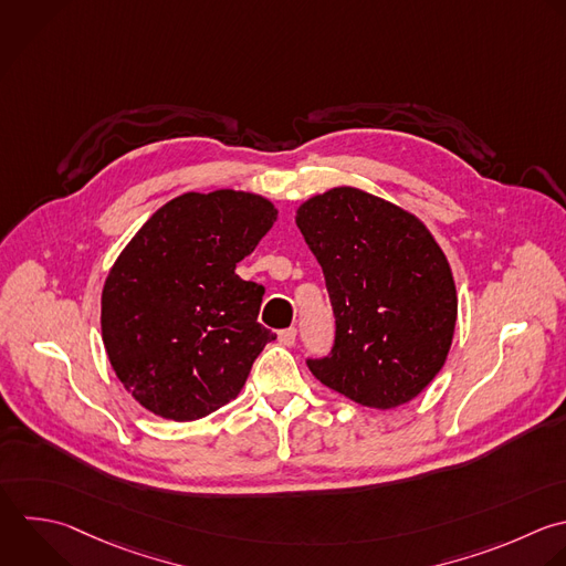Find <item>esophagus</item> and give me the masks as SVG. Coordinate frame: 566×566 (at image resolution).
<instances>
[{
  "label": "esophagus",
  "mask_w": 566,
  "mask_h": 566,
  "mask_svg": "<svg viewBox=\"0 0 566 566\" xmlns=\"http://www.w3.org/2000/svg\"><path fill=\"white\" fill-rule=\"evenodd\" d=\"M296 334H298V332H296V327H287V329H281V332H279V343L290 347V345H294V343H296Z\"/></svg>",
  "instance_id": "1"
}]
</instances>
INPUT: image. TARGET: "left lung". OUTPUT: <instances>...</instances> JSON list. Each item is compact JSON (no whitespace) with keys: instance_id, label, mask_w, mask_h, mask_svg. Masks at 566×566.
Here are the masks:
<instances>
[{"instance_id":"obj_1","label":"left lung","mask_w":566,"mask_h":566,"mask_svg":"<svg viewBox=\"0 0 566 566\" xmlns=\"http://www.w3.org/2000/svg\"><path fill=\"white\" fill-rule=\"evenodd\" d=\"M296 226L323 268L336 318L327 356L310 371L358 405L416 398L451 347L458 298L449 263L409 212L356 188L298 208Z\"/></svg>"}]
</instances>
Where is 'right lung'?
<instances>
[{"instance_id":"add662e5","label":"right lung","mask_w":566,"mask_h":566,"mask_svg":"<svg viewBox=\"0 0 566 566\" xmlns=\"http://www.w3.org/2000/svg\"><path fill=\"white\" fill-rule=\"evenodd\" d=\"M276 219L250 192H188L159 208L115 261L102 294L111 365L146 409L197 420L232 400L274 340L259 323L265 287L237 263Z\"/></svg>"}]
</instances>
